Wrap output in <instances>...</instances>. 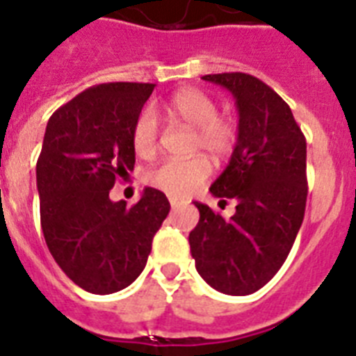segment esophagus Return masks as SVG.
I'll list each match as a JSON object with an SVG mask.
<instances>
[{
  "label": "esophagus",
  "mask_w": 356,
  "mask_h": 356,
  "mask_svg": "<svg viewBox=\"0 0 356 356\" xmlns=\"http://www.w3.org/2000/svg\"><path fill=\"white\" fill-rule=\"evenodd\" d=\"M169 202H171V207L172 209L180 207V202H178V200H176V198H169Z\"/></svg>",
  "instance_id": "obj_1"
}]
</instances>
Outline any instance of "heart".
Here are the masks:
<instances>
[{
  "label": "heart",
  "instance_id": "obj_1",
  "mask_svg": "<svg viewBox=\"0 0 356 356\" xmlns=\"http://www.w3.org/2000/svg\"><path fill=\"white\" fill-rule=\"evenodd\" d=\"M167 117L193 127L191 151H203L221 160L234 149L238 127L232 118L218 115V104L211 95L198 88L176 91L165 106ZM133 149L138 156H151L158 147V124L153 111H142L133 126ZM211 176V163L205 156L189 160H165L145 175V181L175 198H185L198 189Z\"/></svg>",
  "mask_w": 356,
  "mask_h": 356
}]
</instances>
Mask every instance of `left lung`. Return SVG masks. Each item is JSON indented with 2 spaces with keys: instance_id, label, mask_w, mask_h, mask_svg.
I'll return each mask as SVG.
<instances>
[{
  "instance_id": "obj_1",
  "label": "left lung",
  "mask_w": 356,
  "mask_h": 356,
  "mask_svg": "<svg viewBox=\"0 0 356 356\" xmlns=\"http://www.w3.org/2000/svg\"><path fill=\"white\" fill-rule=\"evenodd\" d=\"M227 88L239 111L238 144L211 193L234 200L230 220L194 202L200 221L189 234L196 270L214 290L248 296L286 261L305 220L306 138L290 106L254 75H205Z\"/></svg>"
}]
</instances>
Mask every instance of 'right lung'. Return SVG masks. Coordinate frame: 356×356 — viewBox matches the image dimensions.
<instances>
[{
  "label": "right lung",
  "instance_id": "add662e5",
  "mask_svg": "<svg viewBox=\"0 0 356 356\" xmlns=\"http://www.w3.org/2000/svg\"><path fill=\"white\" fill-rule=\"evenodd\" d=\"M153 90L149 83L97 84L47 124L35 167L44 241L60 270L97 296L140 275L171 209L153 187L131 207L109 200L115 181L135 167L133 126Z\"/></svg>",
  "mask_w": 356,
  "mask_h": 356
}]
</instances>
